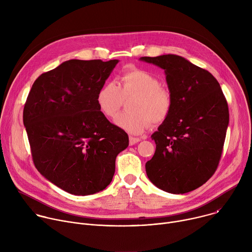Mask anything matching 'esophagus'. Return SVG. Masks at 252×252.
Masks as SVG:
<instances>
[{
	"instance_id": "esophagus-1",
	"label": "esophagus",
	"mask_w": 252,
	"mask_h": 252,
	"mask_svg": "<svg viewBox=\"0 0 252 252\" xmlns=\"http://www.w3.org/2000/svg\"><path fill=\"white\" fill-rule=\"evenodd\" d=\"M138 141H140V138L134 137V136H129V145H130V146L135 145V143H137Z\"/></svg>"
}]
</instances>
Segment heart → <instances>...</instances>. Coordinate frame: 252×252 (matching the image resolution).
<instances>
[{"label":"heart","instance_id":"obj_1","mask_svg":"<svg viewBox=\"0 0 252 252\" xmlns=\"http://www.w3.org/2000/svg\"><path fill=\"white\" fill-rule=\"evenodd\" d=\"M127 97H132L127 103L129 111L119 115L115 123L130 133H141L153 122H163L172 107V96L168 90L160 87L159 80L150 71L135 67L124 71L120 86L115 82L102 85L95 101L101 115L113 119Z\"/></svg>","mask_w":252,"mask_h":252}]
</instances>
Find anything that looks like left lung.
Wrapping results in <instances>:
<instances>
[{
  "instance_id": "1",
  "label": "left lung",
  "mask_w": 252,
  "mask_h": 252,
  "mask_svg": "<svg viewBox=\"0 0 252 252\" xmlns=\"http://www.w3.org/2000/svg\"><path fill=\"white\" fill-rule=\"evenodd\" d=\"M139 60L164 69L172 96L169 115L152 134L157 148L146 163L148 177L169 193L194 190L220 163L229 123L225 96L208 70L181 56Z\"/></svg>"
}]
</instances>
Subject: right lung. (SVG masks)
<instances>
[{
  "mask_svg": "<svg viewBox=\"0 0 252 252\" xmlns=\"http://www.w3.org/2000/svg\"><path fill=\"white\" fill-rule=\"evenodd\" d=\"M119 60H69L34 81L24 107L34 166L49 182L89 195L112 182L128 135L101 115L95 101Z\"/></svg>",
  "mask_w": 252,
  "mask_h": 252,
  "instance_id": "right-lung-1",
  "label": "right lung"
}]
</instances>
